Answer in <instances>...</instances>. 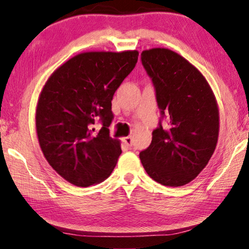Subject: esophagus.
<instances>
[{"label": "esophagus", "instance_id": "34e87169", "mask_svg": "<svg viewBox=\"0 0 249 249\" xmlns=\"http://www.w3.org/2000/svg\"><path fill=\"white\" fill-rule=\"evenodd\" d=\"M123 142H125L126 145L132 147L133 146V137L132 136H127V137H124L123 138Z\"/></svg>", "mask_w": 249, "mask_h": 249}]
</instances>
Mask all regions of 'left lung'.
I'll return each instance as SVG.
<instances>
[{"label": "left lung", "instance_id": "1", "mask_svg": "<svg viewBox=\"0 0 249 249\" xmlns=\"http://www.w3.org/2000/svg\"><path fill=\"white\" fill-rule=\"evenodd\" d=\"M142 65L160 111L153 140L140 158L151 179L167 187L190 182L208 165L218 137L216 101L203 75L166 48L145 50ZM167 119L166 128L162 121Z\"/></svg>", "mask_w": 249, "mask_h": 249}]
</instances>
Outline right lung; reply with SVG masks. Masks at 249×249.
<instances>
[{"instance_id":"1","label":"right lung","mask_w":249,"mask_h":249,"mask_svg":"<svg viewBox=\"0 0 249 249\" xmlns=\"http://www.w3.org/2000/svg\"><path fill=\"white\" fill-rule=\"evenodd\" d=\"M138 53H83L46 82L36 111L40 148L49 165L77 187L102 182L122 154L109 137L112 100L136 66ZM95 120L103 124L99 132Z\"/></svg>"}]
</instances>
